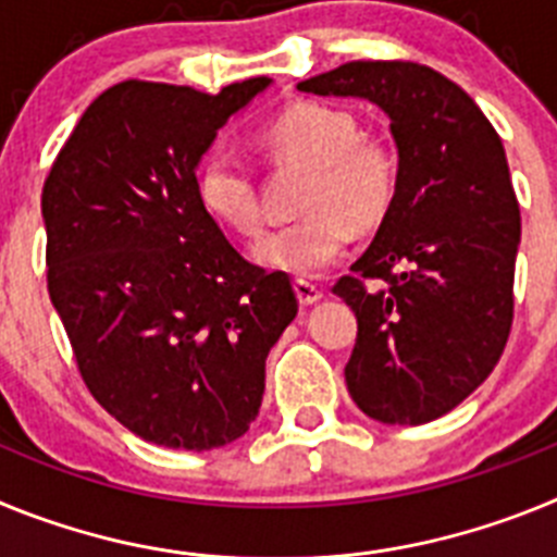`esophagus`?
I'll list each match as a JSON object with an SVG mask.
<instances>
[{
  "instance_id": "obj_1",
  "label": "esophagus",
  "mask_w": 557,
  "mask_h": 557,
  "mask_svg": "<svg viewBox=\"0 0 557 557\" xmlns=\"http://www.w3.org/2000/svg\"><path fill=\"white\" fill-rule=\"evenodd\" d=\"M295 295H298V301H301L304 307H312V304H318L323 298L321 287L312 282H304V278H295Z\"/></svg>"
}]
</instances>
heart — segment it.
Here are the masks:
<instances>
[{
  "instance_id": "obj_1",
  "label": "heart",
  "mask_w": 557,
  "mask_h": 557,
  "mask_svg": "<svg viewBox=\"0 0 557 557\" xmlns=\"http://www.w3.org/2000/svg\"><path fill=\"white\" fill-rule=\"evenodd\" d=\"M262 145L275 164L309 170L301 198L304 220L264 234L253 245L262 268L312 278L332 268L351 245L354 231L387 218L398 186L396 156L366 139L346 108L298 102L264 131ZM198 198L211 218L243 236L262 228V206L250 166L228 150L211 152L198 170Z\"/></svg>"
}]
</instances>
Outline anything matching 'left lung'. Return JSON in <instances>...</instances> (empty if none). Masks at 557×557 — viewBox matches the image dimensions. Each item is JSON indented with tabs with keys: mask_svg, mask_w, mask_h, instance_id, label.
I'll return each instance as SVG.
<instances>
[{
	"mask_svg": "<svg viewBox=\"0 0 557 557\" xmlns=\"http://www.w3.org/2000/svg\"><path fill=\"white\" fill-rule=\"evenodd\" d=\"M298 91L368 100L391 120L396 198L334 284L357 314L346 385L373 421H435L488 379L508 343L521 218L505 147L457 83L418 63L354 61ZM368 277L386 287L368 290Z\"/></svg>",
	"mask_w": 557,
	"mask_h": 557,
	"instance_id": "left-lung-1",
	"label": "left lung"
}]
</instances>
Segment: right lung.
<instances>
[{
    "label": "right lung",
    "mask_w": 557,
    "mask_h": 557,
    "mask_svg": "<svg viewBox=\"0 0 557 557\" xmlns=\"http://www.w3.org/2000/svg\"><path fill=\"white\" fill-rule=\"evenodd\" d=\"M270 83L220 95L120 83L86 108L44 184L49 298L83 382L166 449H218L250 430L264 359L298 314L289 275L245 262L195 175Z\"/></svg>",
    "instance_id": "1"
}]
</instances>
